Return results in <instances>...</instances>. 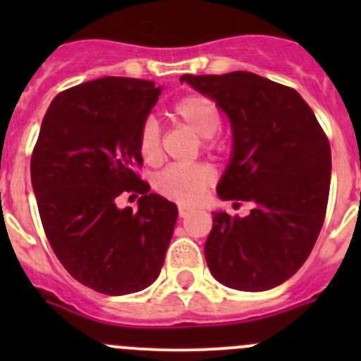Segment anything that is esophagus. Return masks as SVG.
Returning <instances> with one entry per match:
<instances>
[{
    "instance_id": "34e87169",
    "label": "esophagus",
    "mask_w": 361,
    "mask_h": 361,
    "mask_svg": "<svg viewBox=\"0 0 361 361\" xmlns=\"http://www.w3.org/2000/svg\"><path fill=\"white\" fill-rule=\"evenodd\" d=\"M190 207H187V206H180L178 207V214H180V218H185V216H188V213H190Z\"/></svg>"
}]
</instances>
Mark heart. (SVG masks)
Returning <instances> with one entry per match:
<instances>
[{
	"instance_id": "heart-1",
	"label": "heart",
	"mask_w": 361,
	"mask_h": 361,
	"mask_svg": "<svg viewBox=\"0 0 361 361\" xmlns=\"http://www.w3.org/2000/svg\"><path fill=\"white\" fill-rule=\"evenodd\" d=\"M173 113L201 137L206 150L216 147L214 134L221 127V115L216 103L202 94H188L174 103ZM137 152L147 164H159L162 160V141L157 120L148 116L137 130ZM214 181V169L209 164L195 162L188 166L166 167L155 178V188L164 197L180 204H194L202 197L206 188Z\"/></svg>"
}]
</instances>
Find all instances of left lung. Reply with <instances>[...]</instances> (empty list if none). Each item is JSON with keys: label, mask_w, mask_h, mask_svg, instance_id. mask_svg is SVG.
<instances>
[{"label": "left lung", "mask_w": 361, "mask_h": 361, "mask_svg": "<svg viewBox=\"0 0 361 361\" xmlns=\"http://www.w3.org/2000/svg\"><path fill=\"white\" fill-rule=\"evenodd\" d=\"M180 82L214 99L231 120L234 150L218 195L253 204L245 218L213 213L207 267L228 288H274L307 260L325 221L329 137L297 90L255 73L183 75Z\"/></svg>", "instance_id": "1"}]
</instances>
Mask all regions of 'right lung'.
I'll list each match as a JSON object with an SVG mask.
<instances>
[{
	"instance_id": "add662e5",
	"label": "right lung",
	"mask_w": 361,
	"mask_h": 361,
	"mask_svg": "<svg viewBox=\"0 0 361 361\" xmlns=\"http://www.w3.org/2000/svg\"><path fill=\"white\" fill-rule=\"evenodd\" d=\"M160 92L150 80L123 76L63 90L32 150L31 183L47 239L69 274L99 293L150 286L173 238L176 204L150 194L136 173L143 164L137 130ZM129 193L142 195L137 212L118 207Z\"/></svg>"
}]
</instances>
